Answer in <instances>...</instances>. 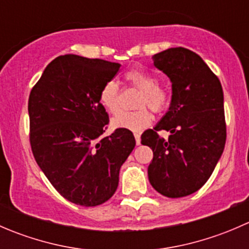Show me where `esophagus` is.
<instances>
[{
    "label": "esophagus",
    "instance_id": "1",
    "mask_svg": "<svg viewBox=\"0 0 249 249\" xmlns=\"http://www.w3.org/2000/svg\"><path fill=\"white\" fill-rule=\"evenodd\" d=\"M134 136H135V140H136V144L139 145V144H141V135L140 134H134Z\"/></svg>",
    "mask_w": 249,
    "mask_h": 249
}]
</instances>
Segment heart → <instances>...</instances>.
<instances>
[{"mask_svg":"<svg viewBox=\"0 0 249 249\" xmlns=\"http://www.w3.org/2000/svg\"><path fill=\"white\" fill-rule=\"evenodd\" d=\"M125 80L140 91L136 107L132 112H120L112 119V126L130 131H141L149 126L153 115L148 107L154 113H162L167 109L171 101V92L164 84H159L154 74L141 69L130 70L125 73ZM119 85L115 80L105 83L100 91V102L109 113L114 114L119 110Z\"/></svg>","mask_w":249,"mask_h":249,"instance_id":"obj_1","label":"heart"}]
</instances>
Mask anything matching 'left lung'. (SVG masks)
Masks as SVG:
<instances>
[{
    "label": "left lung",
    "instance_id": "8db88e82",
    "mask_svg": "<svg viewBox=\"0 0 249 249\" xmlns=\"http://www.w3.org/2000/svg\"><path fill=\"white\" fill-rule=\"evenodd\" d=\"M172 83L169 112L141 143L153 150L148 166L152 187L167 197L197 192L212 175L227 141L224 96L218 77L194 52L170 48L153 56ZM170 132L167 140L158 131Z\"/></svg>",
    "mask_w": 249,
    "mask_h": 249
}]
</instances>
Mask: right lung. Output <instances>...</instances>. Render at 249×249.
Returning <instances> with one entry per match:
<instances>
[{"label":"right lung","instance_id":"obj_1","mask_svg":"<svg viewBox=\"0 0 249 249\" xmlns=\"http://www.w3.org/2000/svg\"><path fill=\"white\" fill-rule=\"evenodd\" d=\"M119 69L117 62L61 55L30 92L35 160L60 195L76 205L92 207L109 200L120 167L136 144L125 129L101 139L109 118L100 91Z\"/></svg>","mask_w":249,"mask_h":249}]
</instances>
